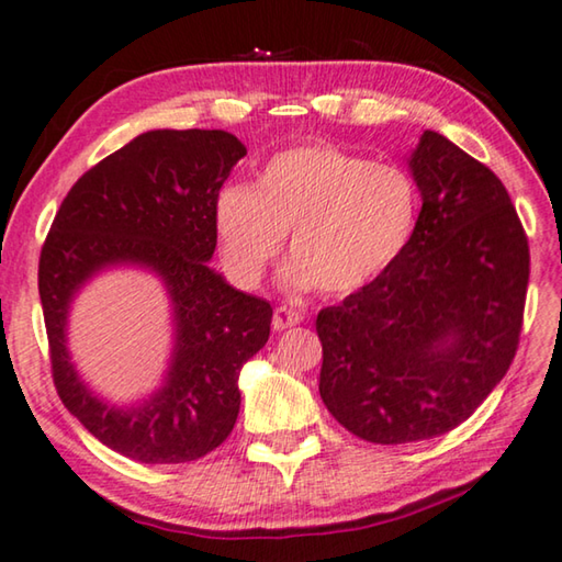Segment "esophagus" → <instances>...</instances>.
<instances>
[{
  "label": "esophagus",
  "instance_id": "esophagus-1",
  "mask_svg": "<svg viewBox=\"0 0 562 562\" xmlns=\"http://www.w3.org/2000/svg\"><path fill=\"white\" fill-rule=\"evenodd\" d=\"M300 322H302V312L292 310V307H284V304H280V307L274 310V315H272V327L278 331L300 325Z\"/></svg>",
  "mask_w": 562,
  "mask_h": 562
}]
</instances>
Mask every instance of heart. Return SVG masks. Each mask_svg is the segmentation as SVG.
Listing matches in <instances>:
<instances>
[{
    "label": "heart",
    "mask_w": 562,
    "mask_h": 562,
    "mask_svg": "<svg viewBox=\"0 0 562 562\" xmlns=\"http://www.w3.org/2000/svg\"><path fill=\"white\" fill-rule=\"evenodd\" d=\"M418 188L402 166L312 144L282 150L255 188L217 193L215 227L227 270L243 284L262 278L290 235L294 288L349 294L384 274L412 240Z\"/></svg>",
    "instance_id": "obj_1"
}]
</instances>
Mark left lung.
<instances>
[{
	"mask_svg": "<svg viewBox=\"0 0 562 562\" xmlns=\"http://www.w3.org/2000/svg\"><path fill=\"white\" fill-rule=\"evenodd\" d=\"M422 213L398 260L317 315L319 396L369 443L434 439L506 376L530 252L506 186L436 131L408 160Z\"/></svg>",
	"mask_w": 562,
	"mask_h": 562,
	"instance_id": "8db88e82",
	"label": "left lung"
}]
</instances>
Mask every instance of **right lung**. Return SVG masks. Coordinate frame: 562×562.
Wrapping results in <instances>:
<instances>
[{"instance_id":"right-lung-1","label":"right lung","mask_w":562,"mask_h":562,"mask_svg":"<svg viewBox=\"0 0 562 562\" xmlns=\"http://www.w3.org/2000/svg\"><path fill=\"white\" fill-rule=\"evenodd\" d=\"M245 154L225 131L140 133L76 180L44 240L40 297L56 392L89 434L133 461L186 463L217 449L240 412V369L270 337V302L207 268L217 193ZM123 261L161 274L177 319L165 389L131 409L93 397L65 351L70 297Z\"/></svg>"}]
</instances>
